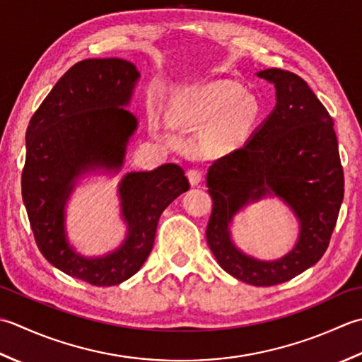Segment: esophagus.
<instances>
[{
  "label": "esophagus",
  "instance_id": "1",
  "mask_svg": "<svg viewBox=\"0 0 362 362\" xmlns=\"http://www.w3.org/2000/svg\"><path fill=\"white\" fill-rule=\"evenodd\" d=\"M187 178H189L192 186H198V184H200L203 180V173L198 170V168H190V170L187 172Z\"/></svg>",
  "mask_w": 362,
  "mask_h": 362
}]
</instances>
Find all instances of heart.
I'll return each mask as SVG.
<instances>
[{"instance_id":"heart-1","label":"heart","mask_w":362,"mask_h":362,"mask_svg":"<svg viewBox=\"0 0 362 362\" xmlns=\"http://www.w3.org/2000/svg\"><path fill=\"white\" fill-rule=\"evenodd\" d=\"M186 114L197 122L216 123V139L223 145L243 142L259 117V105L240 86L218 83L186 103Z\"/></svg>"}]
</instances>
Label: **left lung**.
<instances>
[{"instance_id":"obj_1","label":"left lung","mask_w":362,"mask_h":362,"mask_svg":"<svg viewBox=\"0 0 362 362\" xmlns=\"http://www.w3.org/2000/svg\"><path fill=\"white\" fill-rule=\"evenodd\" d=\"M256 75L275 86L276 105L245 145L209 167L212 214L206 240L220 267L234 278L275 286L313 267L327 252L344 200V170L333 119L306 81L281 69ZM267 194L281 197L300 225L296 247L275 262L240 252L229 231L235 213Z\"/></svg>"}]
</instances>
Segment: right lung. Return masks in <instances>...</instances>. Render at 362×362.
Returning a JSON list of instances; mask_svg holds the SVG:
<instances>
[{
    "instance_id": "right-lung-1",
    "label": "right lung",
    "mask_w": 362,
    "mask_h": 362,
    "mask_svg": "<svg viewBox=\"0 0 362 362\" xmlns=\"http://www.w3.org/2000/svg\"><path fill=\"white\" fill-rule=\"evenodd\" d=\"M139 78L136 65L123 59L81 61L51 88L26 129L21 195L37 247L56 269L92 286H115L134 275L151 253L160 214L190 187L176 164L127 173L119 184L128 225L122 245L100 257H86L70 245L65 203L81 175L120 170L137 129L124 106Z\"/></svg>"
}]
</instances>
